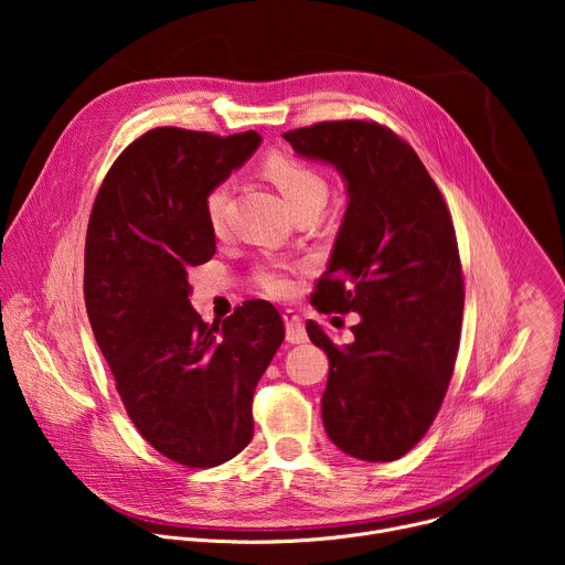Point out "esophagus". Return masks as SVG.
Segmentation results:
<instances>
[{"label":"esophagus","mask_w":565,"mask_h":565,"mask_svg":"<svg viewBox=\"0 0 565 565\" xmlns=\"http://www.w3.org/2000/svg\"><path fill=\"white\" fill-rule=\"evenodd\" d=\"M284 324H286V342L290 344H303L308 340L303 319L295 310L284 312Z\"/></svg>","instance_id":"34e87169"}]
</instances>
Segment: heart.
Returning <instances> with one entry per match:
<instances>
[{"instance_id": "1", "label": "heart", "mask_w": 565, "mask_h": 565, "mask_svg": "<svg viewBox=\"0 0 565 565\" xmlns=\"http://www.w3.org/2000/svg\"><path fill=\"white\" fill-rule=\"evenodd\" d=\"M264 172L275 183V188L281 192V196L286 199L290 210H297V207L308 205V203L324 205V201L329 196L327 179L321 177L317 170H312L310 166L301 163V160L292 158V156L273 153L264 163ZM227 196H230L227 183H216L207 190V194L203 199V210H205L207 223L214 230H221L223 223H225ZM259 286L273 297H284L292 288L288 275L281 268L262 270Z\"/></svg>"}]
</instances>
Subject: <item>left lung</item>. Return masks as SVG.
Listing matches in <instances>:
<instances>
[{
    "instance_id": "left-lung-1",
    "label": "left lung",
    "mask_w": 565,
    "mask_h": 565,
    "mask_svg": "<svg viewBox=\"0 0 565 565\" xmlns=\"http://www.w3.org/2000/svg\"><path fill=\"white\" fill-rule=\"evenodd\" d=\"M284 138L297 156L333 166L349 196L310 303L362 319L347 347L306 321L329 355L321 420L344 454L391 462L427 434L454 373L462 321L454 223L418 153L388 127L333 120Z\"/></svg>"
}]
</instances>
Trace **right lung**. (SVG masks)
<instances>
[{
	"label": "right lung",
	"mask_w": 565,
	"mask_h": 565,
	"mask_svg": "<svg viewBox=\"0 0 565 565\" xmlns=\"http://www.w3.org/2000/svg\"><path fill=\"white\" fill-rule=\"evenodd\" d=\"M257 131L156 127L107 172L87 227L85 301L140 436L185 467H216L253 438V395L284 342L268 301L205 324L188 273L216 253L203 199L259 147Z\"/></svg>",
	"instance_id": "1"
}]
</instances>
